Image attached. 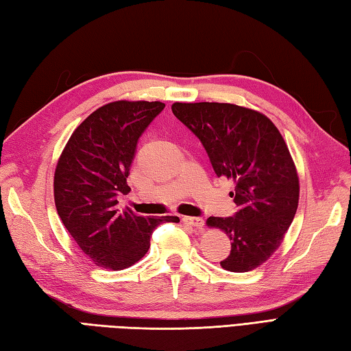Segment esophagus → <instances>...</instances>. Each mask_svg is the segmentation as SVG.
Segmentation results:
<instances>
[{"instance_id":"1","label":"esophagus","mask_w":351,"mask_h":351,"mask_svg":"<svg viewBox=\"0 0 351 351\" xmlns=\"http://www.w3.org/2000/svg\"><path fill=\"white\" fill-rule=\"evenodd\" d=\"M182 223L186 227H192V228H202L204 226V221L202 218H195V217H183Z\"/></svg>"}]
</instances>
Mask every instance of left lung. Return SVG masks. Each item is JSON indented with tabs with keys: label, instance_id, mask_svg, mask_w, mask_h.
<instances>
[{
	"label": "left lung",
	"instance_id": "obj_1",
	"mask_svg": "<svg viewBox=\"0 0 351 351\" xmlns=\"http://www.w3.org/2000/svg\"><path fill=\"white\" fill-rule=\"evenodd\" d=\"M174 115L202 141L218 177L234 183V217L207 218L232 241L219 265L247 273L265 263L295 217L300 182L278 128L263 113L230 103H174Z\"/></svg>",
	"mask_w": 351,
	"mask_h": 351
}]
</instances>
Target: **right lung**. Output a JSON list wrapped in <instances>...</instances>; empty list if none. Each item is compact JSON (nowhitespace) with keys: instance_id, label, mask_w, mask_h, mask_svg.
<instances>
[{"instance_id":"obj_1","label":"right lung","mask_w":351,"mask_h":351,"mask_svg":"<svg viewBox=\"0 0 351 351\" xmlns=\"http://www.w3.org/2000/svg\"><path fill=\"white\" fill-rule=\"evenodd\" d=\"M160 101H118L98 107L71 134L54 173L56 209L82 252L97 267L119 271L149 248V236L177 217H141L121 210L138 141L163 110Z\"/></svg>"}]
</instances>
